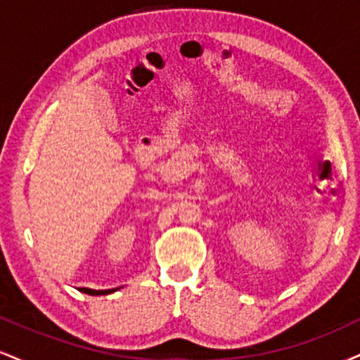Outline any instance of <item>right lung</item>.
Here are the masks:
<instances>
[{"mask_svg":"<svg viewBox=\"0 0 360 360\" xmlns=\"http://www.w3.org/2000/svg\"><path fill=\"white\" fill-rule=\"evenodd\" d=\"M118 289V288H117ZM117 289H89V288H79L81 292H86V295H91V296H101V295H110V292H115Z\"/></svg>","mask_w":360,"mask_h":360,"instance_id":"right-lung-1","label":"right lung"}]
</instances>
